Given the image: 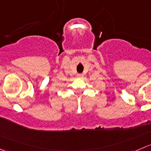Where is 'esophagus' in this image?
Wrapping results in <instances>:
<instances>
[{"mask_svg":"<svg viewBox=\"0 0 151 151\" xmlns=\"http://www.w3.org/2000/svg\"><path fill=\"white\" fill-rule=\"evenodd\" d=\"M83 77V74H77V77L80 78V77Z\"/></svg>","mask_w":151,"mask_h":151,"instance_id":"obj_1","label":"esophagus"}]
</instances>
